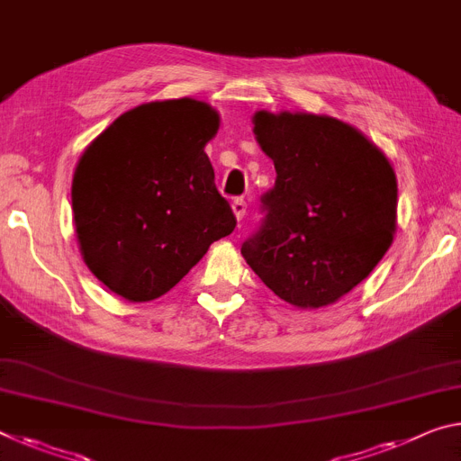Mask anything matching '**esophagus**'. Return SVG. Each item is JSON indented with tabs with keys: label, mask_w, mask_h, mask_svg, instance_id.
Instances as JSON below:
<instances>
[{
	"label": "esophagus",
	"mask_w": 461,
	"mask_h": 461,
	"mask_svg": "<svg viewBox=\"0 0 461 461\" xmlns=\"http://www.w3.org/2000/svg\"><path fill=\"white\" fill-rule=\"evenodd\" d=\"M231 209H233V213H236L238 219H244V215H246V201L242 199V196H240V199H233Z\"/></svg>",
	"instance_id": "1"
}]
</instances>
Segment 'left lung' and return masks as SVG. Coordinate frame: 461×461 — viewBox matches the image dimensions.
<instances>
[{"label":"left lung","mask_w":461,"mask_h":461,"mask_svg":"<svg viewBox=\"0 0 461 461\" xmlns=\"http://www.w3.org/2000/svg\"><path fill=\"white\" fill-rule=\"evenodd\" d=\"M254 135L276 178L260 196L265 217L242 257L295 308L330 305L388 252L396 174L367 137L332 116L260 111Z\"/></svg>","instance_id":"left-lung-1"}]
</instances>
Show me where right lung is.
Returning a JSON list of instances; mask_svg holds the SVG:
<instances>
[{"instance_id":"obj_1","label":"right lung","mask_w":461,"mask_h":461,"mask_svg":"<svg viewBox=\"0 0 461 461\" xmlns=\"http://www.w3.org/2000/svg\"><path fill=\"white\" fill-rule=\"evenodd\" d=\"M219 114L191 98L121 114L84 151L71 203L87 268L129 302L176 285L236 215L219 194L204 145Z\"/></svg>"}]
</instances>
